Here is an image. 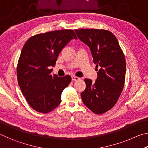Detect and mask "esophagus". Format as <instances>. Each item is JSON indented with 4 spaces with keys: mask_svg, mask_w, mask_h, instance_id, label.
<instances>
[{
    "mask_svg": "<svg viewBox=\"0 0 148 148\" xmlns=\"http://www.w3.org/2000/svg\"><path fill=\"white\" fill-rule=\"evenodd\" d=\"M80 78L78 77H77L76 76H72V79L73 80V81H77V80H79Z\"/></svg>",
    "mask_w": 148,
    "mask_h": 148,
    "instance_id": "obj_1",
    "label": "esophagus"
}]
</instances>
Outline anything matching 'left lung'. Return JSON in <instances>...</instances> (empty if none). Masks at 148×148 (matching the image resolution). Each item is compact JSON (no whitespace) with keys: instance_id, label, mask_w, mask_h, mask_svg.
<instances>
[{"instance_id":"left-lung-1","label":"left lung","mask_w":148,"mask_h":148,"mask_svg":"<svg viewBox=\"0 0 148 148\" xmlns=\"http://www.w3.org/2000/svg\"><path fill=\"white\" fill-rule=\"evenodd\" d=\"M80 40L89 47L96 67H101L95 82L85 79L86 88L81 93L84 104L96 114L112 109L125 86L126 61L116 37L104 29H75Z\"/></svg>"}]
</instances>
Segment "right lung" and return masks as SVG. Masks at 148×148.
I'll list each match as a JSON object with an SVG mask.
<instances>
[{
  "mask_svg": "<svg viewBox=\"0 0 148 148\" xmlns=\"http://www.w3.org/2000/svg\"><path fill=\"white\" fill-rule=\"evenodd\" d=\"M77 39L73 30L63 29L34 35L22 48L17 66L19 86L29 106L47 114L59 106L61 93L71 82L66 75L51 74L57 57L72 39Z\"/></svg>",
  "mask_w": 148,
  "mask_h": 148,
  "instance_id": "add662e5",
  "label": "right lung"
}]
</instances>
